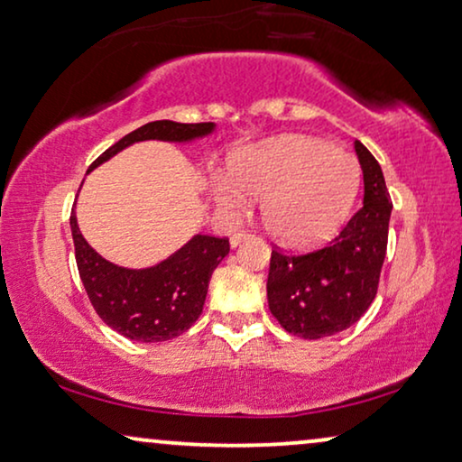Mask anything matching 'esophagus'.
Here are the masks:
<instances>
[{"mask_svg": "<svg viewBox=\"0 0 462 462\" xmlns=\"http://www.w3.org/2000/svg\"><path fill=\"white\" fill-rule=\"evenodd\" d=\"M251 235L247 230H238V232H235V235H232V238H230V245L232 247H238V245H241L243 241H247Z\"/></svg>", "mask_w": 462, "mask_h": 462, "instance_id": "1", "label": "esophagus"}]
</instances>
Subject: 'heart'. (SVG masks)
Segmentation results:
<instances>
[{"mask_svg":"<svg viewBox=\"0 0 462 462\" xmlns=\"http://www.w3.org/2000/svg\"><path fill=\"white\" fill-rule=\"evenodd\" d=\"M235 183H215V199L230 215H243L254 199L263 200V221L281 243L302 247L323 241L342 224L359 169L348 153L328 141L282 137L249 150L235 162Z\"/></svg>","mask_w":462,"mask_h":462,"instance_id":"heart-1","label":"heart"}]
</instances>
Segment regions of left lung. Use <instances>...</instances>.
<instances>
[{
    "label": "left lung",
    "mask_w": 462,
    "mask_h": 462,
    "mask_svg": "<svg viewBox=\"0 0 462 462\" xmlns=\"http://www.w3.org/2000/svg\"><path fill=\"white\" fill-rule=\"evenodd\" d=\"M364 171V205L340 235L309 254L270 255L268 306L289 334L319 340L359 321L378 291L386 243H389L391 196L383 169L370 150L355 141Z\"/></svg>",
    "instance_id": "left-lung-1"
}]
</instances>
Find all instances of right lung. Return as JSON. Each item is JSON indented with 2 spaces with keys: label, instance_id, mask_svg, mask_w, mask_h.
<instances>
[{
  "label": "right lung",
  "instance_id": "obj_1",
  "mask_svg": "<svg viewBox=\"0 0 462 462\" xmlns=\"http://www.w3.org/2000/svg\"><path fill=\"white\" fill-rule=\"evenodd\" d=\"M213 122L181 125L173 120L147 122L128 133L90 164L92 171L137 141H192L213 133ZM71 236L76 263L92 309L109 328L128 340L164 342L181 336L196 323L205 306L208 281L217 263L230 254L227 238L196 235L169 260L152 268L128 270L103 260L86 243L71 208Z\"/></svg>",
  "mask_w": 462,
  "mask_h": 462
}]
</instances>
